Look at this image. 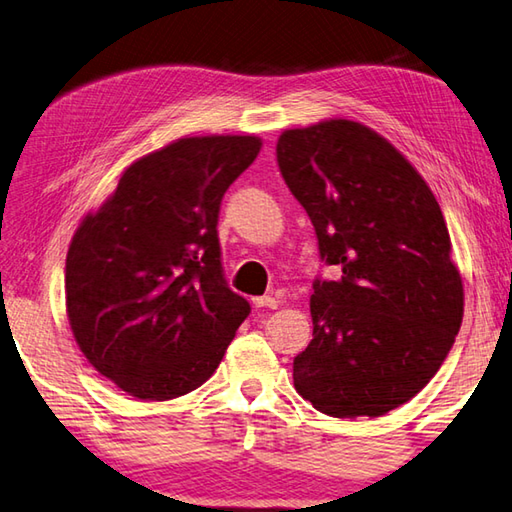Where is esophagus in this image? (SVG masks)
<instances>
[{
    "label": "esophagus",
    "instance_id": "esophagus-1",
    "mask_svg": "<svg viewBox=\"0 0 512 512\" xmlns=\"http://www.w3.org/2000/svg\"><path fill=\"white\" fill-rule=\"evenodd\" d=\"M254 305L256 307H269V310H276L278 298H274V296H256L254 298Z\"/></svg>",
    "mask_w": 512,
    "mask_h": 512
}]
</instances>
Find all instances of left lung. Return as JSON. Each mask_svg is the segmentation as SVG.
Returning a JSON list of instances; mask_svg holds the SVG:
<instances>
[{
  "label": "left lung",
  "instance_id": "obj_1",
  "mask_svg": "<svg viewBox=\"0 0 512 512\" xmlns=\"http://www.w3.org/2000/svg\"><path fill=\"white\" fill-rule=\"evenodd\" d=\"M276 158L321 260L341 269L339 281H314V339L294 359V388L330 417H381L426 388L464 318L439 202L388 140L354 120L287 129Z\"/></svg>",
  "mask_w": 512,
  "mask_h": 512
}]
</instances>
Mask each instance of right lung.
Listing matches in <instances>:
<instances>
[{"instance_id": "1", "label": "right lung", "mask_w": 512, "mask_h": 512, "mask_svg": "<svg viewBox=\"0 0 512 512\" xmlns=\"http://www.w3.org/2000/svg\"><path fill=\"white\" fill-rule=\"evenodd\" d=\"M256 136L180 138L124 169L66 254V316L82 354L120 390L167 401L200 388L249 314L220 263V202Z\"/></svg>"}]
</instances>
